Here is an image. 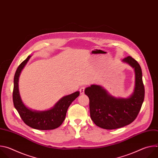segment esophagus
<instances>
[{
    "instance_id": "obj_1",
    "label": "esophagus",
    "mask_w": 158,
    "mask_h": 158,
    "mask_svg": "<svg viewBox=\"0 0 158 158\" xmlns=\"http://www.w3.org/2000/svg\"><path fill=\"white\" fill-rule=\"evenodd\" d=\"M84 91H85V87L84 86H82L80 89H79V91L81 94H83L84 93Z\"/></svg>"
}]
</instances>
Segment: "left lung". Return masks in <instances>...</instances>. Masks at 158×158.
Instances as JSON below:
<instances>
[{
  "mask_svg": "<svg viewBox=\"0 0 158 158\" xmlns=\"http://www.w3.org/2000/svg\"><path fill=\"white\" fill-rule=\"evenodd\" d=\"M123 61L135 71L136 83L134 94L127 99L115 98L109 95L100 85H92L85 89L89 99L90 116L94 124L105 129H115L126 126L137 118L144 99V86L139 63L131 56Z\"/></svg>",
  "mask_w": 158,
  "mask_h": 158,
  "instance_id": "obj_1",
  "label": "left lung"
}]
</instances>
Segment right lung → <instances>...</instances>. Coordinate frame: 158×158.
Listing matches in <instances>:
<instances>
[{
	"instance_id": "right-lung-1",
	"label": "right lung",
	"mask_w": 158,
	"mask_h": 158,
	"mask_svg": "<svg viewBox=\"0 0 158 158\" xmlns=\"http://www.w3.org/2000/svg\"><path fill=\"white\" fill-rule=\"evenodd\" d=\"M31 56H28L17 67L14 76L13 89V102L15 108L26 124L39 130H51L59 127L64 122L67 109L71 104L79 96L77 91L62 98L51 110L35 111L28 109L22 102L18 89V81L20 73Z\"/></svg>"
}]
</instances>
